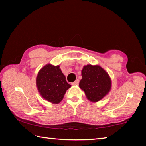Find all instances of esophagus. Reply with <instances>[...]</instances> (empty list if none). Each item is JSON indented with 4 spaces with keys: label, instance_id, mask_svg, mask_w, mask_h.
I'll return each instance as SVG.
<instances>
[{
    "label": "esophagus",
    "instance_id": "34e87169",
    "mask_svg": "<svg viewBox=\"0 0 146 146\" xmlns=\"http://www.w3.org/2000/svg\"><path fill=\"white\" fill-rule=\"evenodd\" d=\"M79 80L78 79H76L75 82H73L72 83H71V84H72L73 85H78L79 84Z\"/></svg>",
    "mask_w": 146,
    "mask_h": 146
}]
</instances>
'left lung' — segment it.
<instances>
[{"mask_svg":"<svg viewBox=\"0 0 146 146\" xmlns=\"http://www.w3.org/2000/svg\"><path fill=\"white\" fill-rule=\"evenodd\" d=\"M79 86L90 101L97 102L108 94L111 82L108 74L98 65L88 64L82 70Z\"/></svg>","mask_w":146,"mask_h":146,"instance_id":"obj_1","label":"left lung"}]
</instances>
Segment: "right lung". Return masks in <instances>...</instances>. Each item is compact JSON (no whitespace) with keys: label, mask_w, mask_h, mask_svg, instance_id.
Returning <instances> with one entry per match:
<instances>
[{"label":"right lung","mask_w":146,"mask_h":146,"mask_svg":"<svg viewBox=\"0 0 146 146\" xmlns=\"http://www.w3.org/2000/svg\"><path fill=\"white\" fill-rule=\"evenodd\" d=\"M36 85L42 97L52 104L60 103L67 90L71 87L60 66L51 64L45 65L39 70Z\"/></svg>","instance_id":"add662e5"}]
</instances>
